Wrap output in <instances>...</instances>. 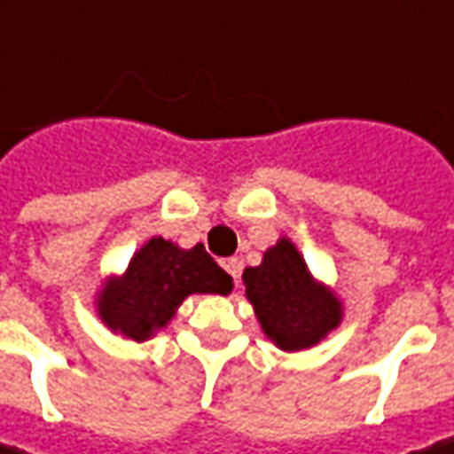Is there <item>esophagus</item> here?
Returning <instances> with one entry per match:
<instances>
[{
  "label": "esophagus",
  "instance_id": "esophagus-1",
  "mask_svg": "<svg viewBox=\"0 0 454 454\" xmlns=\"http://www.w3.org/2000/svg\"><path fill=\"white\" fill-rule=\"evenodd\" d=\"M220 264H222V269H224V271H227V274L232 277L234 284H237V281H239V259L227 257V259H222Z\"/></svg>",
  "mask_w": 454,
  "mask_h": 454
}]
</instances>
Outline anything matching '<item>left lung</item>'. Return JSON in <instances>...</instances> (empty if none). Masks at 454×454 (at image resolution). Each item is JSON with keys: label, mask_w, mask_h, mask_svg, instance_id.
I'll use <instances>...</instances> for the list:
<instances>
[{"label": "left lung", "mask_w": 454, "mask_h": 454, "mask_svg": "<svg viewBox=\"0 0 454 454\" xmlns=\"http://www.w3.org/2000/svg\"><path fill=\"white\" fill-rule=\"evenodd\" d=\"M242 281L264 336L281 351L314 348L343 321L339 296L314 279L286 237L269 247L259 267H247Z\"/></svg>", "instance_id": "1"}]
</instances>
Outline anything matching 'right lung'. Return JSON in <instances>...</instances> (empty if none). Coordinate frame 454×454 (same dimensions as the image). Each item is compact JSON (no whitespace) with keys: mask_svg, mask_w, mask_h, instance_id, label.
<instances>
[{"mask_svg":"<svg viewBox=\"0 0 454 454\" xmlns=\"http://www.w3.org/2000/svg\"><path fill=\"white\" fill-rule=\"evenodd\" d=\"M232 286V277L202 245L183 249L170 239L150 237L123 274L103 281L96 311L114 333L140 343L168 326L190 294L227 296Z\"/></svg>","mask_w":454,"mask_h":454,"instance_id":"obj_1","label":"right lung"}]
</instances>
